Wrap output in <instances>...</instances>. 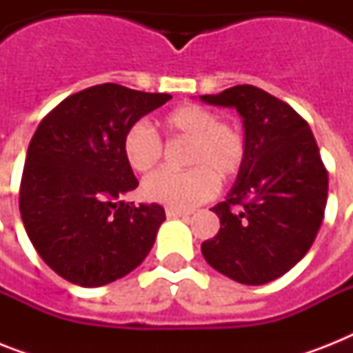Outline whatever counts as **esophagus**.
<instances>
[{"label":"esophagus","instance_id":"obj_1","mask_svg":"<svg viewBox=\"0 0 353 353\" xmlns=\"http://www.w3.org/2000/svg\"><path fill=\"white\" fill-rule=\"evenodd\" d=\"M190 214H192L190 210L174 209V207H168V209H166V216H168V218H187V216Z\"/></svg>","mask_w":353,"mask_h":353}]
</instances>
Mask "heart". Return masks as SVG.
<instances>
[{
    "label": "heart",
    "instance_id": "b5f03b06",
    "mask_svg": "<svg viewBox=\"0 0 353 353\" xmlns=\"http://www.w3.org/2000/svg\"><path fill=\"white\" fill-rule=\"evenodd\" d=\"M172 137L192 139L187 165L190 170H159L143 183L144 198L174 209H190L216 192L218 181L227 183L245 163V137L232 124L199 104H183L161 119ZM122 154L135 172L152 170L161 161L163 143L146 122H135L122 137Z\"/></svg>",
    "mask_w": 353,
    "mask_h": 353
}]
</instances>
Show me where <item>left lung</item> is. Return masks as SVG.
Returning <instances> with one entry per match:
<instances>
[{
    "label": "left lung",
    "instance_id": "left-lung-1",
    "mask_svg": "<svg viewBox=\"0 0 353 353\" xmlns=\"http://www.w3.org/2000/svg\"><path fill=\"white\" fill-rule=\"evenodd\" d=\"M199 101L234 108L247 146L225 201L212 207L220 231L201 252L240 284H268L310 251L324 218L328 172L307 122L268 91L243 84Z\"/></svg>",
    "mask_w": 353,
    "mask_h": 353
}]
</instances>
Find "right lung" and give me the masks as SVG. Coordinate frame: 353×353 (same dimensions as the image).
<instances>
[{
  "mask_svg": "<svg viewBox=\"0 0 353 353\" xmlns=\"http://www.w3.org/2000/svg\"><path fill=\"white\" fill-rule=\"evenodd\" d=\"M172 97L101 84L62 101L25 157L19 212L32 245L57 274L82 288L122 279L154 245L165 209L121 201L137 188L122 137Z\"/></svg>",
  "mask_w": 353,
  "mask_h": 353,
  "instance_id": "right-lung-1",
  "label": "right lung"
}]
</instances>
